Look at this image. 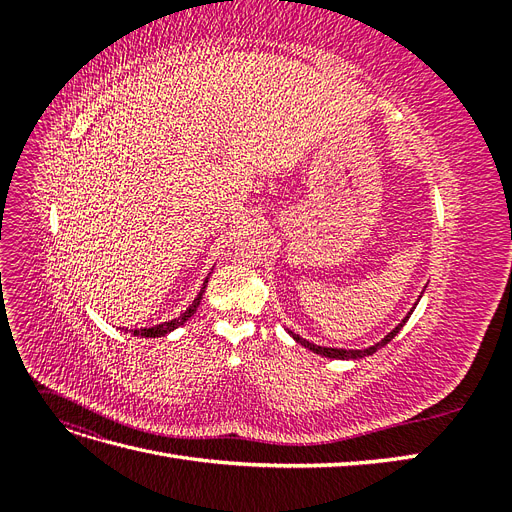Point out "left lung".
Instances as JSON below:
<instances>
[{
  "instance_id": "8db88e82",
  "label": "left lung",
  "mask_w": 512,
  "mask_h": 512,
  "mask_svg": "<svg viewBox=\"0 0 512 512\" xmlns=\"http://www.w3.org/2000/svg\"><path fill=\"white\" fill-rule=\"evenodd\" d=\"M427 288V286H425ZM423 297V294H421ZM418 297V299H421ZM418 303V301H416ZM416 303H414V307H416ZM414 307L410 309V312L406 314V318L401 320L397 327L391 331V333H386L378 344H374V346H369V348H363V350H346V348H329V346H318V344H314V342H307V339H303L301 335H297V333H292V331H288L290 335H292V339L294 342H299L301 346H305V348H309L312 352H316V354H320V356H327V359H339V361H350V359H363V356H371L374 352H378L380 348H384L386 344L391 342V339L401 331V327H404V324L408 322V318L412 316V312H414Z\"/></svg>"
}]
</instances>
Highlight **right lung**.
Segmentation results:
<instances>
[{
  "instance_id": "add662e5",
  "label": "right lung",
  "mask_w": 512,
  "mask_h": 512,
  "mask_svg": "<svg viewBox=\"0 0 512 512\" xmlns=\"http://www.w3.org/2000/svg\"><path fill=\"white\" fill-rule=\"evenodd\" d=\"M207 282H209V277H205L203 288H200V292L196 294V299L192 301V305H190L188 309H185V312H183L179 318H173V320H168V322L156 324V327H149V329H134V335H141V337H162V335H166V333H170V331H175L177 327H181V324H183L185 320L192 318V316L196 314V309H198V305H200V299H203V294H205ZM126 331H128V329H126Z\"/></svg>"
}]
</instances>
